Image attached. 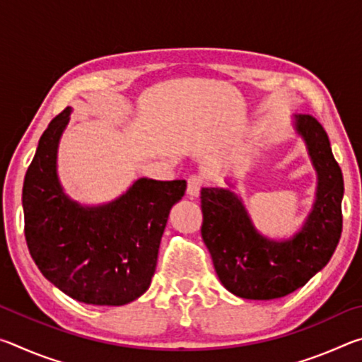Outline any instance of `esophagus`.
<instances>
[{
    "label": "esophagus",
    "mask_w": 362,
    "mask_h": 362,
    "mask_svg": "<svg viewBox=\"0 0 362 362\" xmlns=\"http://www.w3.org/2000/svg\"><path fill=\"white\" fill-rule=\"evenodd\" d=\"M204 185V179L198 174H193L188 177V185H187V193L189 198H198L201 188Z\"/></svg>",
    "instance_id": "obj_1"
}]
</instances>
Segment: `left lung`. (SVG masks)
Instances as JSON below:
<instances>
[{
  "instance_id": "left-lung-1",
  "label": "left lung",
  "mask_w": 362,
  "mask_h": 362,
  "mask_svg": "<svg viewBox=\"0 0 362 362\" xmlns=\"http://www.w3.org/2000/svg\"><path fill=\"white\" fill-rule=\"evenodd\" d=\"M317 173V193L308 220L289 241L257 233L235 193L201 189V236L218 279L231 293L249 300L281 298L303 287L327 265L341 235L343 175L326 131L315 116H296Z\"/></svg>"
}]
</instances>
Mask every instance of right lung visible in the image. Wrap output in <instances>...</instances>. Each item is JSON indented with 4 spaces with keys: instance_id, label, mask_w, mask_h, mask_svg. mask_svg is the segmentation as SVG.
Returning a JSON list of instances; mask_svg holds the SVG:
<instances>
[{
    "instance_id": "1",
    "label": "right lung",
    "mask_w": 362,
    "mask_h": 362,
    "mask_svg": "<svg viewBox=\"0 0 362 362\" xmlns=\"http://www.w3.org/2000/svg\"><path fill=\"white\" fill-rule=\"evenodd\" d=\"M70 112L66 107L49 122L23 180L27 246L42 276L69 297L119 306L150 287L169 211L185 194L187 182L139 179L107 206L73 203L56 174Z\"/></svg>"
}]
</instances>
